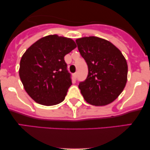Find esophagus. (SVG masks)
<instances>
[{"label":"esophagus","instance_id":"34e87169","mask_svg":"<svg viewBox=\"0 0 150 150\" xmlns=\"http://www.w3.org/2000/svg\"><path fill=\"white\" fill-rule=\"evenodd\" d=\"M77 77V73H74V74H73V78L75 79V80H76Z\"/></svg>","mask_w":150,"mask_h":150}]
</instances>
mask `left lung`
<instances>
[{"label":"left lung","mask_w":150,"mask_h":150,"mask_svg":"<svg viewBox=\"0 0 150 150\" xmlns=\"http://www.w3.org/2000/svg\"><path fill=\"white\" fill-rule=\"evenodd\" d=\"M88 75L79 84L85 100L94 106L111 104L123 92L127 82L128 64L118 48L106 39L86 37L76 39Z\"/></svg>","instance_id":"8db88e82"}]
</instances>
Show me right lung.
Instances as JSON below:
<instances>
[{
    "mask_svg": "<svg viewBox=\"0 0 150 150\" xmlns=\"http://www.w3.org/2000/svg\"><path fill=\"white\" fill-rule=\"evenodd\" d=\"M76 47L72 39L53 34L41 38L27 49L20 60L19 75L34 101L53 106L64 100L72 85L64 56Z\"/></svg>",
    "mask_w": 150,
    "mask_h": 150,
    "instance_id": "1",
    "label": "right lung"
}]
</instances>
